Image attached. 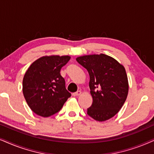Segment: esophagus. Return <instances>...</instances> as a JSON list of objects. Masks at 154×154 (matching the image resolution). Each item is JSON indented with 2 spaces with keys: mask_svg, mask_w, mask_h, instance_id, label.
<instances>
[{
  "mask_svg": "<svg viewBox=\"0 0 154 154\" xmlns=\"http://www.w3.org/2000/svg\"><path fill=\"white\" fill-rule=\"evenodd\" d=\"M81 91H76V92H75V93H73L72 94V95L74 97H76V96H79V95H80L81 94Z\"/></svg>",
  "mask_w": 154,
  "mask_h": 154,
  "instance_id": "34e87169",
  "label": "esophagus"
}]
</instances>
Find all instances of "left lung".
Returning <instances> with one entry per match:
<instances>
[{"mask_svg":"<svg viewBox=\"0 0 154 154\" xmlns=\"http://www.w3.org/2000/svg\"><path fill=\"white\" fill-rule=\"evenodd\" d=\"M77 62L88 71L93 102L87 114L99 122L115 116L122 107L129 91L124 66L104 54L77 57Z\"/></svg>","mask_w":154,"mask_h":154,"instance_id":"1","label":"left lung"}]
</instances>
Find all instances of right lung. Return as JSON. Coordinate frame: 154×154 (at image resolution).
Returning a JSON list of instances; mask_svg holds the SVG:
<instances>
[{"label": "right lung", "instance_id": "right-lung-1", "mask_svg": "<svg viewBox=\"0 0 154 154\" xmlns=\"http://www.w3.org/2000/svg\"><path fill=\"white\" fill-rule=\"evenodd\" d=\"M69 59V56H45L35 61L25 72L23 95L30 108L38 115L48 117L56 114L71 97L60 73Z\"/></svg>", "mask_w": 154, "mask_h": 154}]
</instances>
